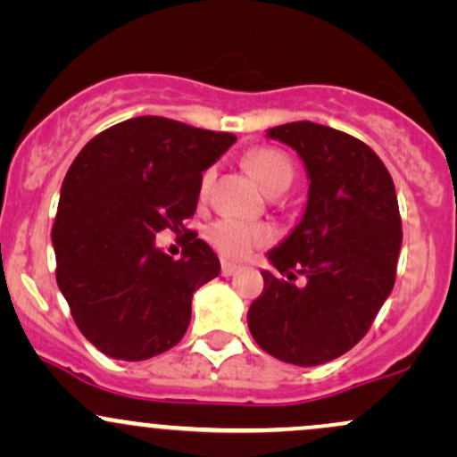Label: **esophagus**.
Here are the masks:
<instances>
[{"instance_id":"esophagus-1","label":"esophagus","mask_w":457,"mask_h":457,"mask_svg":"<svg viewBox=\"0 0 457 457\" xmlns=\"http://www.w3.org/2000/svg\"><path fill=\"white\" fill-rule=\"evenodd\" d=\"M238 269H240V266H236V264H232V262L225 260L221 264V275L223 277H232L234 272H238Z\"/></svg>"}]
</instances>
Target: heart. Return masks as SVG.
<instances>
[{"label": "heart", "mask_w": 457, "mask_h": 457, "mask_svg": "<svg viewBox=\"0 0 457 457\" xmlns=\"http://www.w3.org/2000/svg\"><path fill=\"white\" fill-rule=\"evenodd\" d=\"M246 170L266 193L277 188H287L295 176L292 162L286 154L277 150L262 148L246 156ZM208 240L219 253L229 260H245L253 249L270 240V229L264 225L238 221V219H219L208 228Z\"/></svg>", "instance_id": "heart-1"}]
</instances>
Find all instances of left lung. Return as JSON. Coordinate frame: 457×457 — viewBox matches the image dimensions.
I'll return each instance as SVG.
<instances>
[{
  "mask_svg": "<svg viewBox=\"0 0 457 457\" xmlns=\"http://www.w3.org/2000/svg\"><path fill=\"white\" fill-rule=\"evenodd\" d=\"M266 137L301 156L309 193L301 221L269 251L286 279L262 270L264 292L246 324L275 359L322 365L365 337L391 295L402 249L395 187L378 154L342 130L301 120Z\"/></svg>",
  "mask_w": 457,
  "mask_h": 457,
  "instance_id": "left-lung-1",
  "label": "left lung"
}]
</instances>
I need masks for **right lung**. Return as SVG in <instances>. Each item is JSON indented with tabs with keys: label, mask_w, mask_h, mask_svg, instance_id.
Masks as SVG:
<instances>
[{
	"label": "right lung",
	"mask_w": 457,
	"mask_h": 457,
	"mask_svg": "<svg viewBox=\"0 0 457 457\" xmlns=\"http://www.w3.org/2000/svg\"><path fill=\"white\" fill-rule=\"evenodd\" d=\"M234 141L141 115L103 130L72 161L51 229L55 277L79 330L103 354L145 361L187 333L193 292L221 264L191 229L180 261L155 246V234L187 231L202 174Z\"/></svg>",
	"instance_id": "right-lung-1"
}]
</instances>
